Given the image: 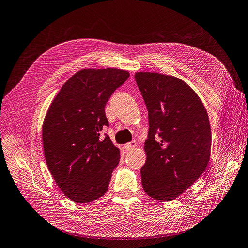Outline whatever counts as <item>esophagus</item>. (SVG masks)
<instances>
[{"label": "esophagus", "mask_w": 248, "mask_h": 248, "mask_svg": "<svg viewBox=\"0 0 248 248\" xmlns=\"http://www.w3.org/2000/svg\"><path fill=\"white\" fill-rule=\"evenodd\" d=\"M137 146V143H136V141H132V142H130V143H126L125 145H124V148L126 151H133L134 148H135Z\"/></svg>", "instance_id": "esophagus-1"}]
</instances>
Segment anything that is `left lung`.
Returning <instances> with one entry per match:
<instances>
[{
  "label": "left lung",
  "mask_w": 248,
  "mask_h": 248,
  "mask_svg": "<svg viewBox=\"0 0 248 248\" xmlns=\"http://www.w3.org/2000/svg\"><path fill=\"white\" fill-rule=\"evenodd\" d=\"M148 111L145 164L141 182L147 195L171 201L200 178L209 164L212 134L201 98L184 81L157 73H136Z\"/></svg>",
  "instance_id": "obj_1"
}]
</instances>
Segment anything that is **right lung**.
Masks as SVG:
<instances>
[{
	"label": "right lung",
	"instance_id": "obj_1",
	"mask_svg": "<svg viewBox=\"0 0 248 248\" xmlns=\"http://www.w3.org/2000/svg\"><path fill=\"white\" fill-rule=\"evenodd\" d=\"M129 77L117 68L82 69L63 85L47 110L42 125L46 165L62 192L76 202L107 192L120 155L107 134L101 138L109 126L105 106Z\"/></svg>",
	"mask_w": 248,
	"mask_h": 248
}]
</instances>
